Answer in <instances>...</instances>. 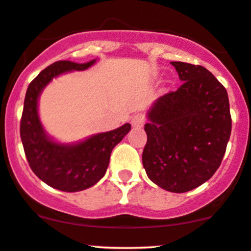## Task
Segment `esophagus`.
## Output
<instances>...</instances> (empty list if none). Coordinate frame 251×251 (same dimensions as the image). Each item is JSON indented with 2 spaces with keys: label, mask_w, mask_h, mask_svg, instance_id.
Returning a JSON list of instances; mask_svg holds the SVG:
<instances>
[{
  "label": "esophagus",
  "mask_w": 251,
  "mask_h": 251,
  "mask_svg": "<svg viewBox=\"0 0 251 251\" xmlns=\"http://www.w3.org/2000/svg\"><path fill=\"white\" fill-rule=\"evenodd\" d=\"M146 123V118L143 114H135V115L131 118V125L135 128H141Z\"/></svg>",
  "instance_id": "obj_1"
}]
</instances>
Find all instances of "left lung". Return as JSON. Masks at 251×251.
<instances>
[{"mask_svg": "<svg viewBox=\"0 0 251 251\" xmlns=\"http://www.w3.org/2000/svg\"><path fill=\"white\" fill-rule=\"evenodd\" d=\"M181 86L147 111L142 163L147 176L170 193H186L220 168L232 131L225 87L202 66L174 61Z\"/></svg>", "mask_w": 251, "mask_h": 251, "instance_id": "left-lung-1", "label": "left lung"}]
</instances>
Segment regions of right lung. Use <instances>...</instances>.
Instances as JSON below:
<instances>
[{"mask_svg": "<svg viewBox=\"0 0 251 251\" xmlns=\"http://www.w3.org/2000/svg\"><path fill=\"white\" fill-rule=\"evenodd\" d=\"M56 61L29 84L21 120V138L34 174L49 186L66 193L86 190L105 175L113 148L131 130L130 124L113 131L97 133L75 143H61L46 133L39 118V97L60 75L84 71L96 64Z\"/></svg>", "mask_w": 251, "mask_h": 251, "instance_id": "1", "label": "right lung"}]
</instances>
